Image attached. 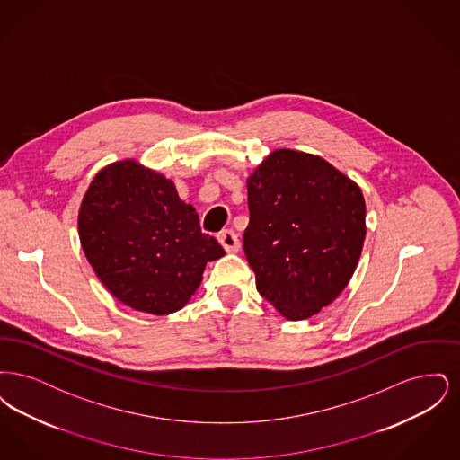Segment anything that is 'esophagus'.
Listing matches in <instances>:
<instances>
[{
	"instance_id": "1",
	"label": "esophagus",
	"mask_w": 460,
	"mask_h": 460,
	"mask_svg": "<svg viewBox=\"0 0 460 460\" xmlns=\"http://www.w3.org/2000/svg\"><path fill=\"white\" fill-rule=\"evenodd\" d=\"M217 240L227 253H236L240 250V240L233 229H224L217 234Z\"/></svg>"
}]
</instances>
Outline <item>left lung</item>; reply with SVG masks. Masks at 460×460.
Here are the masks:
<instances>
[{
  "instance_id": "left-lung-1",
  "label": "left lung",
  "mask_w": 460,
  "mask_h": 460,
  "mask_svg": "<svg viewBox=\"0 0 460 460\" xmlns=\"http://www.w3.org/2000/svg\"><path fill=\"white\" fill-rule=\"evenodd\" d=\"M243 248L257 289L286 319L304 321L350 283L366 240V201L324 158L274 150L248 175Z\"/></svg>"
}]
</instances>
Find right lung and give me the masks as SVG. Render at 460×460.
Segmentation results:
<instances>
[{"mask_svg":"<svg viewBox=\"0 0 460 460\" xmlns=\"http://www.w3.org/2000/svg\"><path fill=\"white\" fill-rule=\"evenodd\" d=\"M79 240L98 279L134 310L165 315L195 295L205 265L226 255L199 229L174 182L137 160L102 169L83 198Z\"/></svg>","mask_w":460,"mask_h":460,"instance_id":"add662e5","label":"right lung"}]
</instances>
